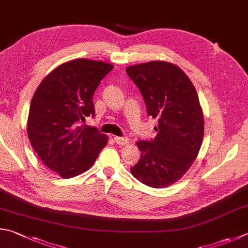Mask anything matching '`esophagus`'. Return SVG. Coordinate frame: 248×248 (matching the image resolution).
<instances>
[{
  "label": "esophagus",
  "instance_id": "esophagus-1",
  "mask_svg": "<svg viewBox=\"0 0 248 248\" xmlns=\"http://www.w3.org/2000/svg\"><path fill=\"white\" fill-rule=\"evenodd\" d=\"M115 142L119 145H125V144L129 143L128 138H124V137H114Z\"/></svg>",
  "mask_w": 248,
  "mask_h": 248
}]
</instances>
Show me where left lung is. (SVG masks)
I'll use <instances>...</instances> for the list:
<instances>
[{
  "mask_svg": "<svg viewBox=\"0 0 248 248\" xmlns=\"http://www.w3.org/2000/svg\"><path fill=\"white\" fill-rule=\"evenodd\" d=\"M148 116L158 120L156 137L137 142L141 151L131 173L147 186L160 188L181 179L195 160L204 137V118L196 90L183 71L168 62L128 67Z\"/></svg>",
  "mask_w": 248,
  "mask_h": 248,
  "instance_id": "1",
  "label": "left lung"
}]
</instances>
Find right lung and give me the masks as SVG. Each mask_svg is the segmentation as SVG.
I'll return each instance as SVG.
<instances>
[{
	"label": "right lung",
	"mask_w": 248,
	"mask_h": 248,
	"mask_svg": "<svg viewBox=\"0 0 248 248\" xmlns=\"http://www.w3.org/2000/svg\"><path fill=\"white\" fill-rule=\"evenodd\" d=\"M114 68L108 62L79 58L49 73L33 94L27 132L41 160L62 178L87 171L106 146L95 127L80 125L95 115L93 94Z\"/></svg>",
	"instance_id": "right-lung-1"
}]
</instances>
